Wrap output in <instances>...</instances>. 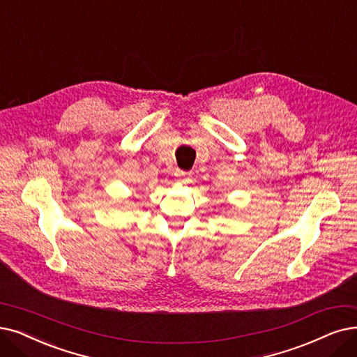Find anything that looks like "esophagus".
Segmentation results:
<instances>
[{
    "label": "esophagus",
    "instance_id": "1",
    "mask_svg": "<svg viewBox=\"0 0 357 357\" xmlns=\"http://www.w3.org/2000/svg\"><path fill=\"white\" fill-rule=\"evenodd\" d=\"M189 174H190V173H188V171H180V169H177V171H176V176L180 177V178L177 180V183H178V184L188 183V181H189Z\"/></svg>",
    "mask_w": 357,
    "mask_h": 357
}]
</instances>
